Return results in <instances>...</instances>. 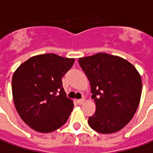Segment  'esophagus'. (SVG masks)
Masks as SVG:
<instances>
[{"mask_svg":"<svg viewBox=\"0 0 153 153\" xmlns=\"http://www.w3.org/2000/svg\"><path fill=\"white\" fill-rule=\"evenodd\" d=\"M77 102H78V103H79V104H82V103H84V102H85V98L78 99V100H77Z\"/></svg>","mask_w":153,"mask_h":153,"instance_id":"esophagus-1","label":"esophagus"}]
</instances>
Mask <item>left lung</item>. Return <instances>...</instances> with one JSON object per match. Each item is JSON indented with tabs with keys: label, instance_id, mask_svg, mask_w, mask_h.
Segmentation results:
<instances>
[{
	"label": "left lung",
	"instance_id": "left-lung-1",
	"mask_svg": "<svg viewBox=\"0 0 153 153\" xmlns=\"http://www.w3.org/2000/svg\"><path fill=\"white\" fill-rule=\"evenodd\" d=\"M88 78L96 111L88 124L100 134L123 128L135 114L141 96L142 81L137 69L122 57L97 53L79 59Z\"/></svg>",
	"mask_w": 153,
	"mask_h": 153
}]
</instances>
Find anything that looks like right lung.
<instances>
[{"instance_id":"add662e5","label":"right lung","mask_w":153,"mask_h":153,"mask_svg":"<svg viewBox=\"0 0 153 153\" xmlns=\"http://www.w3.org/2000/svg\"><path fill=\"white\" fill-rule=\"evenodd\" d=\"M74 58L56 54L30 57L14 72L12 91L17 112L25 123L40 133L58 129L74 109L62 78L72 68Z\"/></svg>"}]
</instances>
